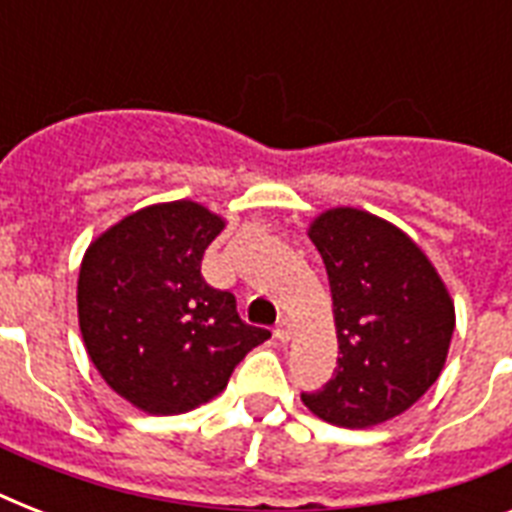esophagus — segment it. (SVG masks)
<instances>
[{"instance_id":"esophagus-1","label":"esophagus","mask_w":512,"mask_h":512,"mask_svg":"<svg viewBox=\"0 0 512 512\" xmlns=\"http://www.w3.org/2000/svg\"><path fill=\"white\" fill-rule=\"evenodd\" d=\"M273 335H276L279 342H289V337H292V324H289L287 319H279V324L273 329Z\"/></svg>"}]
</instances>
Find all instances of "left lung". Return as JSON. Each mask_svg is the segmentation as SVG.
I'll list each match as a JSON object with an SVG mask.
<instances>
[{
    "label": "left lung",
    "mask_w": 512,
    "mask_h": 512,
    "mask_svg": "<svg viewBox=\"0 0 512 512\" xmlns=\"http://www.w3.org/2000/svg\"><path fill=\"white\" fill-rule=\"evenodd\" d=\"M335 305V377L303 404L340 428H372L406 412L438 380L454 303L425 252L364 209H327L308 228Z\"/></svg>",
    "instance_id": "8db88e82"
}]
</instances>
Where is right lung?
<instances>
[{"mask_svg": "<svg viewBox=\"0 0 512 512\" xmlns=\"http://www.w3.org/2000/svg\"><path fill=\"white\" fill-rule=\"evenodd\" d=\"M225 228L196 201L132 212L84 252L79 329L100 377L148 414H183L228 385L236 364L271 337L239 319L236 297L201 276Z\"/></svg>", "mask_w": 512, "mask_h": 512, "instance_id": "right-lung-1", "label": "right lung"}]
</instances>
